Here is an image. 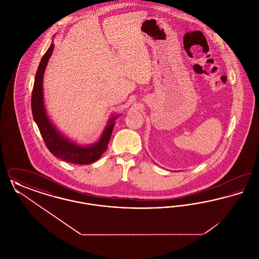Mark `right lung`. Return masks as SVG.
<instances>
[{"mask_svg": "<svg viewBox=\"0 0 259 259\" xmlns=\"http://www.w3.org/2000/svg\"><path fill=\"white\" fill-rule=\"evenodd\" d=\"M53 50L54 44L52 40L49 50L39 62L36 73L31 100L33 117L46 146L54 156L69 163L87 165L98 160L101 155L107 150L115 119L118 117V114L111 116L109 119L100 139L94 144L82 146L63 135L55 125L51 122L44 102L42 79Z\"/></svg>", "mask_w": 259, "mask_h": 259, "instance_id": "add662e5", "label": "right lung"}]
</instances>
